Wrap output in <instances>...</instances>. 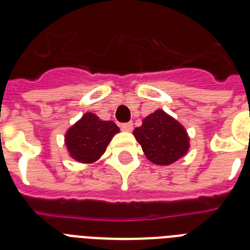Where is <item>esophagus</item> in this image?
<instances>
[{
    "mask_svg": "<svg viewBox=\"0 0 250 250\" xmlns=\"http://www.w3.org/2000/svg\"><path fill=\"white\" fill-rule=\"evenodd\" d=\"M121 128L123 129V131H132V128H133L132 122H127V123H122V125H121Z\"/></svg>",
    "mask_w": 250,
    "mask_h": 250,
    "instance_id": "34e87169",
    "label": "esophagus"
}]
</instances>
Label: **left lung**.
Returning a JSON list of instances; mask_svg holds the SVG:
<instances>
[{"mask_svg":"<svg viewBox=\"0 0 250 250\" xmlns=\"http://www.w3.org/2000/svg\"><path fill=\"white\" fill-rule=\"evenodd\" d=\"M145 156L156 165H170L189 148L186 129L164 110H157L133 131Z\"/></svg>","mask_w":250,"mask_h":250,"instance_id":"1","label":"left lung"}]
</instances>
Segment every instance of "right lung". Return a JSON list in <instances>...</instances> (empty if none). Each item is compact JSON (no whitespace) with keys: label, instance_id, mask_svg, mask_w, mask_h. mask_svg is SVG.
Here are the masks:
<instances>
[{"label":"right lung","instance_id":"add662e5","mask_svg":"<svg viewBox=\"0 0 250 250\" xmlns=\"http://www.w3.org/2000/svg\"><path fill=\"white\" fill-rule=\"evenodd\" d=\"M119 132L114 122L101 121L94 114L86 113L66 133V145L72 158L79 162H93L105 153L106 146Z\"/></svg>","mask_w":250,"mask_h":250}]
</instances>
